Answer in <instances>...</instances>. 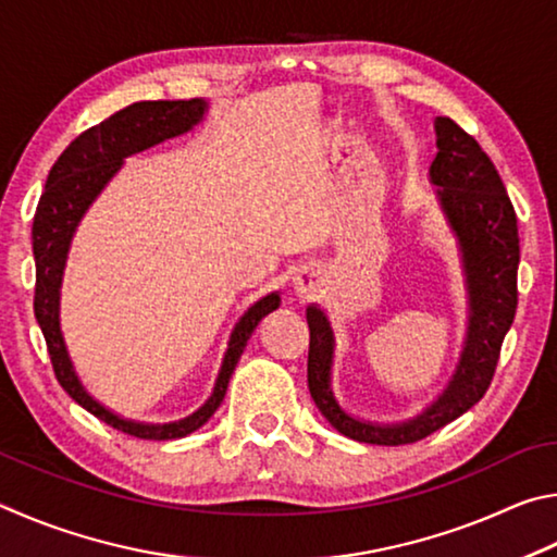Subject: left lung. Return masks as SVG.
Instances as JSON below:
<instances>
[{
	"label": "left lung",
	"mask_w": 557,
	"mask_h": 557,
	"mask_svg": "<svg viewBox=\"0 0 557 557\" xmlns=\"http://www.w3.org/2000/svg\"><path fill=\"white\" fill-rule=\"evenodd\" d=\"M435 136L437 153L428 173L443 218L457 239L467 290L462 352L443 394L418 416L398 423H374L347 413L333 392V325L318 304L306 308L310 396L335 431L359 443H416L470 411L492 384L502 343L519 304V227L499 173L482 146L450 116H435Z\"/></svg>",
	"instance_id": "left-lung-1"
}]
</instances>
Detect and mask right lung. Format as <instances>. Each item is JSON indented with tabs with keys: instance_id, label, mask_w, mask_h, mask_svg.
<instances>
[{
	"instance_id": "obj_1",
	"label": "right lung",
	"mask_w": 557,
	"mask_h": 557,
	"mask_svg": "<svg viewBox=\"0 0 557 557\" xmlns=\"http://www.w3.org/2000/svg\"><path fill=\"white\" fill-rule=\"evenodd\" d=\"M208 100L193 97V100H156V102H134L124 110L114 112L110 120L90 126V129L77 136L71 146L58 156L51 173L46 178V190L38 200L34 214L32 242H34V259H36V296H34V313L41 333L46 337L48 355H51L53 372L58 382L73 398L81 404L85 411L100 418L107 425L116 428L126 435L144 437V441H175L185 437L200 425L210 421V416L218 411L227 384L232 379L234 367L247 347V339L253 330L267 318L271 310L281 306L278 290L257 300L247 313L239 318L234 325L227 352H224L218 382L208 401L198 411L181 418L173 423H139L132 418L110 411L83 386L77 376L73 359L67 355L63 330H61V286L63 271L71 251V242L75 230L90 205L97 200L107 183H110L120 169L124 159L134 153H141L151 146L165 139L188 134L193 126H198L208 112Z\"/></svg>"
}]
</instances>
